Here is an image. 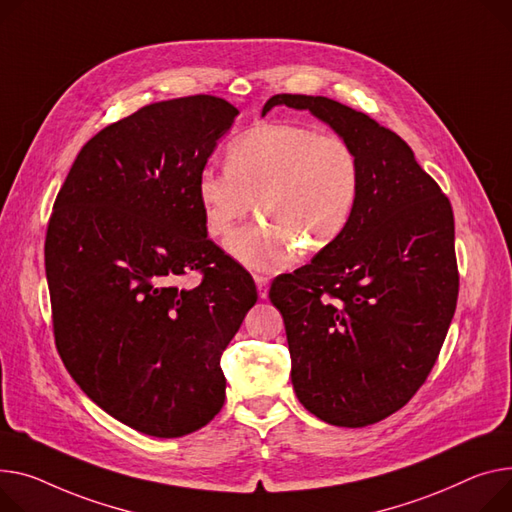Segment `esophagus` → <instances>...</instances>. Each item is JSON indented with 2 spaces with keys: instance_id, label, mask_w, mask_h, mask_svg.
<instances>
[{
  "instance_id": "obj_1",
  "label": "esophagus",
  "mask_w": 512,
  "mask_h": 512,
  "mask_svg": "<svg viewBox=\"0 0 512 512\" xmlns=\"http://www.w3.org/2000/svg\"><path fill=\"white\" fill-rule=\"evenodd\" d=\"M255 284H257L259 296H261V298H267V290H269V280H267L265 276H255Z\"/></svg>"
}]
</instances>
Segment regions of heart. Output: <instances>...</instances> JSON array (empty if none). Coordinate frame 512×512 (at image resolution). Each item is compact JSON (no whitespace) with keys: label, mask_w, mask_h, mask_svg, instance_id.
<instances>
[{"label":"heart","mask_w":512,"mask_h":512,"mask_svg":"<svg viewBox=\"0 0 512 512\" xmlns=\"http://www.w3.org/2000/svg\"><path fill=\"white\" fill-rule=\"evenodd\" d=\"M360 197V162L339 135L294 123L259 125L234 138L226 168L206 166L197 199L206 230L224 238L259 210L267 218L236 232L230 255L255 271L286 269L300 247L321 251L344 234Z\"/></svg>","instance_id":"1"}]
</instances>
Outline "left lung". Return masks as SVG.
Returning <instances> with one entry per match:
<instances>
[{
  "label": "left lung",
  "instance_id": "obj_1",
  "mask_svg": "<svg viewBox=\"0 0 512 512\" xmlns=\"http://www.w3.org/2000/svg\"><path fill=\"white\" fill-rule=\"evenodd\" d=\"M278 105L329 123L360 162L344 234L269 288L286 325L292 385L327 424H377L426 383L455 315L451 201L412 148L368 115L306 94L271 96L263 115Z\"/></svg>",
  "mask_w": 512,
  "mask_h": 512
}]
</instances>
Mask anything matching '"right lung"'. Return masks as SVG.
<instances>
[{
  "mask_svg": "<svg viewBox=\"0 0 512 512\" xmlns=\"http://www.w3.org/2000/svg\"><path fill=\"white\" fill-rule=\"evenodd\" d=\"M238 111L195 94L98 131L53 203L45 271L57 352L80 389L158 438L224 405L220 356L257 302L249 271L208 238L197 177ZM191 270L195 289L178 282Z\"/></svg>",
  "mask_w": 512,
  "mask_h": 512,
  "instance_id": "right-lung-1",
  "label": "right lung"
}]
</instances>
